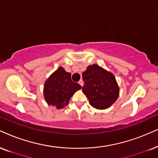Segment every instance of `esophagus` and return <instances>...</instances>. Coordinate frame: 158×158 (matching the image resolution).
Listing matches in <instances>:
<instances>
[{
    "mask_svg": "<svg viewBox=\"0 0 158 158\" xmlns=\"http://www.w3.org/2000/svg\"><path fill=\"white\" fill-rule=\"evenodd\" d=\"M79 84L81 86V87H82V86H83V81L81 80H81H79Z\"/></svg>",
    "mask_w": 158,
    "mask_h": 158,
    "instance_id": "obj_1",
    "label": "esophagus"
}]
</instances>
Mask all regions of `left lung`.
Returning a JSON list of instances; mask_svg holds the SVG:
<instances>
[{"mask_svg": "<svg viewBox=\"0 0 158 158\" xmlns=\"http://www.w3.org/2000/svg\"><path fill=\"white\" fill-rule=\"evenodd\" d=\"M82 79L83 93L95 109H108L118 98L119 88L114 76L99 65H89L82 73Z\"/></svg>", "mask_w": 158, "mask_h": 158, "instance_id": "8db88e82", "label": "left lung"}]
</instances>
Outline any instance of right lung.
<instances>
[{"label": "right lung", "instance_id": "add662e5", "mask_svg": "<svg viewBox=\"0 0 158 158\" xmlns=\"http://www.w3.org/2000/svg\"><path fill=\"white\" fill-rule=\"evenodd\" d=\"M71 74L59 67L46 81L44 96L49 105L62 109L69 104L70 99L81 86L71 80Z\"/></svg>", "mask_w": 158, "mask_h": 158}]
</instances>
